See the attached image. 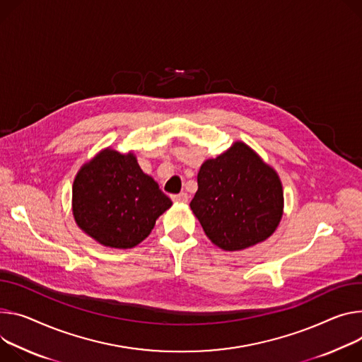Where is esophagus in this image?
<instances>
[{
    "label": "esophagus",
    "instance_id": "34e87169",
    "mask_svg": "<svg viewBox=\"0 0 362 362\" xmlns=\"http://www.w3.org/2000/svg\"><path fill=\"white\" fill-rule=\"evenodd\" d=\"M172 199H173V202H182V204H185V202H187L189 196H187V193H183V192H182V193L173 194Z\"/></svg>",
    "mask_w": 362,
    "mask_h": 362
}]
</instances>
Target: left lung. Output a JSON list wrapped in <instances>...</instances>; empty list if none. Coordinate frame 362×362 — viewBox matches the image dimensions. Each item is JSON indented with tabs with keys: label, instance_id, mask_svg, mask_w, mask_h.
Returning <instances> with one entry per match:
<instances>
[{
	"label": "left lung",
	"instance_id": "left-lung-1",
	"mask_svg": "<svg viewBox=\"0 0 362 362\" xmlns=\"http://www.w3.org/2000/svg\"><path fill=\"white\" fill-rule=\"evenodd\" d=\"M283 202L277 172L245 143L235 141L216 158L204 161L190 209L215 245L240 251L276 231Z\"/></svg>",
	"mask_w": 362,
	"mask_h": 362
}]
</instances>
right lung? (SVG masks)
I'll return each instance as SVG.
<instances>
[{"label": "right lung", "mask_w": 362, "mask_h": 362, "mask_svg": "<svg viewBox=\"0 0 362 362\" xmlns=\"http://www.w3.org/2000/svg\"><path fill=\"white\" fill-rule=\"evenodd\" d=\"M172 206L133 153L105 148L78 172L72 211L85 234L110 248H133L146 240L156 219Z\"/></svg>", "instance_id": "obj_1"}]
</instances>
